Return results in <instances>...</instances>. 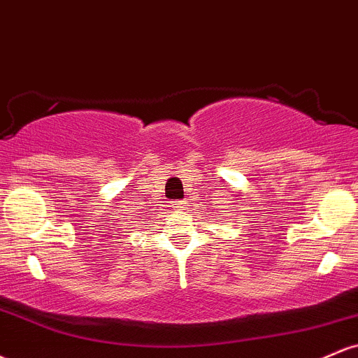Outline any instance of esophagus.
I'll return each mask as SVG.
<instances>
[{
	"label": "esophagus",
	"mask_w": 358,
	"mask_h": 358,
	"mask_svg": "<svg viewBox=\"0 0 358 358\" xmlns=\"http://www.w3.org/2000/svg\"><path fill=\"white\" fill-rule=\"evenodd\" d=\"M185 207H187V202H185V200L175 203V208H178V210H185Z\"/></svg>",
	"instance_id": "esophagus-1"
}]
</instances>
